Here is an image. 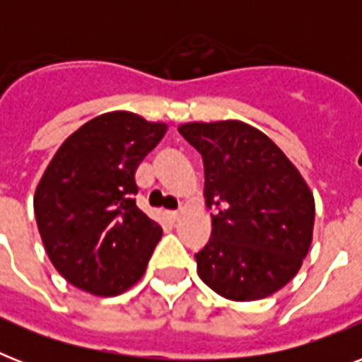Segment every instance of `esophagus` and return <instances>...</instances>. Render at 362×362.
<instances>
[{
	"instance_id": "esophagus-1",
	"label": "esophagus",
	"mask_w": 362,
	"mask_h": 362,
	"mask_svg": "<svg viewBox=\"0 0 362 362\" xmlns=\"http://www.w3.org/2000/svg\"><path fill=\"white\" fill-rule=\"evenodd\" d=\"M180 218H182L180 210H176V212H170V220H173V221H178Z\"/></svg>"
}]
</instances>
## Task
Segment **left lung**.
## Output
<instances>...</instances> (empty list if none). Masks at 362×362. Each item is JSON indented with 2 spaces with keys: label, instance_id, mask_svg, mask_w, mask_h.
<instances>
[{
  "label": "left lung",
  "instance_id": "8db88e82",
  "mask_svg": "<svg viewBox=\"0 0 362 362\" xmlns=\"http://www.w3.org/2000/svg\"><path fill=\"white\" fill-rule=\"evenodd\" d=\"M182 136L203 156L209 244L195 253L201 280L221 297L259 300L289 284L312 244L308 184L263 131L240 120L189 122Z\"/></svg>",
  "mask_w": 362,
  "mask_h": 362
}]
</instances>
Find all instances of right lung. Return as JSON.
<instances>
[{
  "label": "right lung",
  "instance_id": "1",
  "mask_svg": "<svg viewBox=\"0 0 362 362\" xmlns=\"http://www.w3.org/2000/svg\"><path fill=\"white\" fill-rule=\"evenodd\" d=\"M167 133L127 110L95 116L64 141L33 210L54 269L82 291L115 297L141 280L163 231L136 209L135 170Z\"/></svg>",
  "mask_w": 362,
  "mask_h": 362
}]
</instances>
